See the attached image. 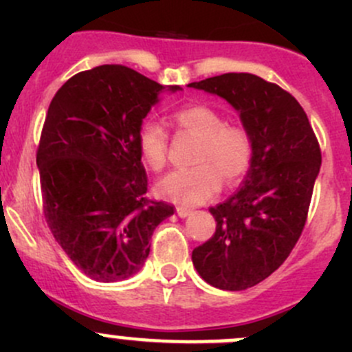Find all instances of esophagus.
I'll return each mask as SVG.
<instances>
[{
	"label": "esophagus",
	"mask_w": 352,
	"mask_h": 352,
	"mask_svg": "<svg viewBox=\"0 0 352 352\" xmlns=\"http://www.w3.org/2000/svg\"><path fill=\"white\" fill-rule=\"evenodd\" d=\"M190 212H192V209L184 208V206H179V208H177V214H179L180 218H186V216H189Z\"/></svg>",
	"instance_id": "34e87169"
}]
</instances>
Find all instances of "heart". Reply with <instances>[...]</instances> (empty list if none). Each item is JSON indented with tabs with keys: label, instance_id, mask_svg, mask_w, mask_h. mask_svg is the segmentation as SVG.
<instances>
[{
	"label": "heart",
	"instance_id": "b5f03b06",
	"mask_svg": "<svg viewBox=\"0 0 352 352\" xmlns=\"http://www.w3.org/2000/svg\"><path fill=\"white\" fill-rule=\"evenodd\" d=\"M180 133L197 138L192 163L196 166L168 173L156 186L160 197L184 206H196L219 192L221 182L233 187L247 175L254 160V140L243 124L226 122L219 110L190 104L173 112ZM170 138L158 122H144L138 133V148L144 165L162 172L168 160Z\"/></svg>",
	"mask_w": 352,
	"mask_h": 352
}]
</instances>
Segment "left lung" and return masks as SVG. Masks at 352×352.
<instances>
[{"label": "left lung", "instance_id": "1", "mask_svg": "<svg viewBox=\"0 0 352 352\" xmlns=\"http://www.w3.org/2000/svg\"><path fill=\"white\" fill-rule=\"evenodd\" d=\"M189 87L228 100L254 140L242 189L209 208L216 232L192 250L206 283L242 291L269 278L300 240L320 172V144L296 98L261 76L226 73Z\"/></svg>", "mask_w": 352, "mask_h": 352}]
</instances>
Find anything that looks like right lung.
Returning <instances> with one entry per match:
<instances>
[{
  "label": "right lung",
  "instance_id": "1",
  "mask_svg": "<svg viewBox=\"0 0 352 352\" xmlns=\"http://www.w3.org/2000/svg\"><path fill=\"white\" fill-rule=\"evenodd\" d=\"M163 88L131 67L104 65L71 76L49 105L37 146L42 211L56 242L95 281L136 274L155 228L173 214V206L146 197L138 148Z\"/></svg>",
  "mask_w": 352,
  "mask_h": 352
}]
</instances>
